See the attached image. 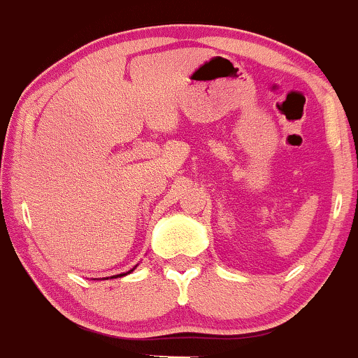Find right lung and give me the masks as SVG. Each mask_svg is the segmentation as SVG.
I'll return each instance as SVG.
<instances>
[{
  "label": "right lung",
  "mask_w": 358,
  "mask_h": 358,
  "mask_svg": "<svg viewBox=\"0 0 358 358\" xmlns=\"http://www.w3.org/2000/svg\"><path fill=\"white\" fill-rule=\"evenodd\" d=\"M134 271V268L131 269V271H127V273H124V274H116V276H113V278H121V276H126V274H129V273H133Z\"/></svg>",
  "instance_id": "add662e5"
}]
</instances>
